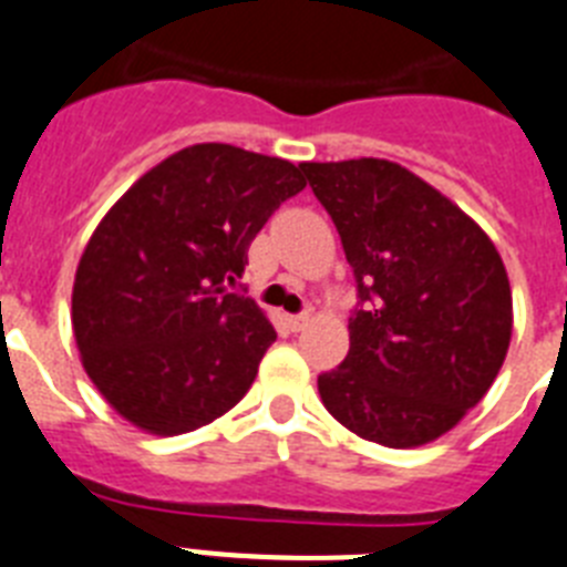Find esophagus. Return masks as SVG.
I'll use <instances>...</instances> for the list:
<instances>
[{
  "label": "esophagus",
  "mask_w": 567,
  "mask_h": 567,
  "mask_svg": "<svg viewBox=\"0 0 567 567\" xmlns=\"http://www.w3.org/2000/svg\"><path fill=\"white\" fill-rule=\"evenodd\" d=\"M311 322V313L305 311V313H297V317H288V324H290V331H302L305 324Z\"/></svg>",
  "instance_id": "obj_1"
}]
</instances>
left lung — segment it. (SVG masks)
I'll list each match as a JSON object with an SVG mask.
<instances>
[{"label":"left lung","mask_w":567,"mask_h":567,"mask_svg":"<svg viewBox=\"0 0 567 567\" xmlns=\"http://www.w3.org/2000/svg\"><path fill=\"white\" fill-rule=\"evenodd\" d=\"M357 277L351 351L319 377L333 420L368 442L440 440L488 393L514 305L499 250L454 202L388 159L305 162Z\"/></svg>","instance_id":"obj_1"}]
</instances>
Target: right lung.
Returning <instances> with one entry per match:
<instances>
[{"mask_svg": "<svg viewBox=\"0 0 567 567\" xmlns=\"http://www.w3.org/2000/svg\"><path fill=\"white\" fill-rule=\"evenodd\" d=\"M302 188V165L202 142L151 167L96 225L73 279V337L131 425L188 433L248 393L277 331L228 285Z\"/></svg>", "mask_w": 567, "mask_h": 567, "instance_id": "1", "label": "right lung"}]
</instances>
